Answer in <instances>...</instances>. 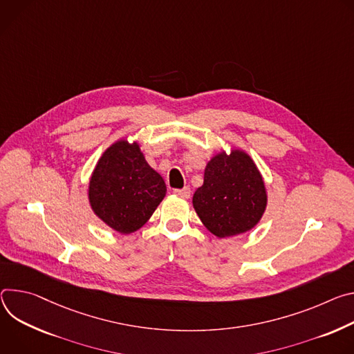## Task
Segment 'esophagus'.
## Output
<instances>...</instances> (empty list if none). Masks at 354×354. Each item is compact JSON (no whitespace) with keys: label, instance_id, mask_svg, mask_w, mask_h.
I'll return each mask as SVG.
<instances>
[{"label":"esophagus","instance_id":"1","mask_svg":"<svg viewBox=\"0 0 354 354\" xmlns=\"http://www.w3.org/2000/svg\"><path fill=\"white\" fill-rule=\"evenodd\" d=\"M174 194L177 195V197L187 200L191 197V189H189V187H184L181 189H174Z\"/></svg>","mask_w":354,"mask_h":354}]
</instances>
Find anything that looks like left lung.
I'll return each mask as SVG.
<instances>
[{"label":"left lung","mask_w":354,"mask_h":354,"mask_svg":"<svg viewBox=\"0 0 354 354\" xmlns=\"http://www.w3.org/2000/svg\"><path fill=\"white\" fill-rule=\"evenodd\" d=\"M267 188L254 160L243 149L215 153L204 170V183L192 205L216 238H230L257 226L267 208Z\"/></svg>","instance_id":"left-lung-1"}]
</instances>
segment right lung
Wrapping results in <instances>:
<instances>
[{
  "label": "right lung",
  "instance_id": "obj_1",
  "mask_svg": "<svg viewBox=\"0 0 354 354\" xmlns=\"http://www.w3.org/2000/svg\"><path fill=\"white\" fill-rule=\"evenodd\" d=\"M87 191L95 216L115 232L129 234L150 219L167 188L136 140L118 139L101 154Z\"/></svg>",
  "mask_w": 354,
  "mask_h": 354
}]
</instances>
